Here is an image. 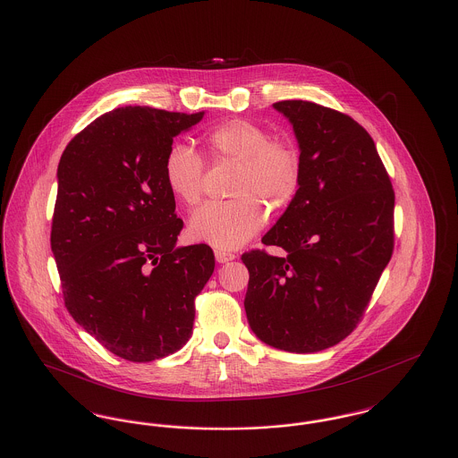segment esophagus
<instances>
[{
	"label": "esophagus",
	"instance_id": "34e87169",
	"mask_svg": "<svg viewBox=\"0 0 458 458\" xmlns=\"http://www.w3.org/2000/svg\"><path fill=\"white\" fill-rule=\"evenodd\" d=\"M215 256H216V261L218 262H228L235 259V254L232 252H226V250H215Z\"/></svg>",
	"mask_w": 458,
	"mask_h": 458
}]
</instances>
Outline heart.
<instances>
[{
  "label": "heart",
  "instance_id": "heart-1",
  "mask_svg": "<svg viewBox=\"0 0 458 458\" xmlns=\"http://www.w3.org/2000/svg\"><path fill=\"white\" fill-rule=\"evenodd\" d=\"M204 144L218 161L239 163L226 202H209L191 218V235L216 249H237L266 221V208L280 211L297 194L301 153L288 140L247 120H230L206 131ZM165 182L180 202L196 206L202 197L204 161L189 144H174L165 159Z\"/></svg>",
  "mask_w": 458,
  "mask_h": 458
}]
</instances>
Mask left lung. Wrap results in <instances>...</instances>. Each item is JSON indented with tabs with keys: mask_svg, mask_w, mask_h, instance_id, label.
I'll use <instances>...</instances> for the list:
<instances>
[{
	"mask_svg": "<svg viewBox=\"0 0 458 458\" xmlns=\"http://www.w3.org/2000/svg\"><path fill=\"white\" fill-rule=\"evenodd\" d=\"M273 108L295 131L301 183L262 237L286 256H242L243 307L266 345L312 353L347 338L369 304L392 259L394 192L374 140L349 114L310 101Z\"/></svg>",
	"mask_w": 458,
	"mask_h": 458,
	"instance_id": "8db88e82",
	"label": "left lung"
}]
</instances>
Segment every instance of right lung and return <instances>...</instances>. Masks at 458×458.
Listing matches in <instances>:
<instances>
[{"label":"right lung","instance_id":"obj_1","mask_svg":"<svg viewBox=\"0 0 458 458\" xmlns=\"http://www.w3.org/2000/svg\"><path fill=\"white\" fill-rule=\"evenodd\" d=\"M204 116L113 109L66 146L51 250L72 318L105 349L151 362L182 349L194 299L215 271L209 245L176 247L183 221L165 182L174 137Z\"/></svg>","mask_w":458,"mask_h":458}]
</instances>
